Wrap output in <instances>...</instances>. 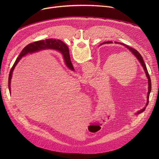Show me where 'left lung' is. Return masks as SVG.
<instances>
[{
	"instance_id": "obj_1",
	"label": "left lung",
	"mask_w": 159,
	"mask_h": 159,
	"mask_svg": "<svg viewBox=\"0 0 159 159\" xmlns=\"http://www.w3.org/2000/svg\"><path fill=\"white\" fill-rule=\"evenodd\" d=\"M112 43V42H111V41H107V42H106V43ZM115 43L117 44L118 43H117V42H115ZM120 44H122V45H123V46H126V48H127L128 49L130 50V51L131 52V53L137 58V59L139 61V62H140L142 66L143 67V68H144V71H145V73H146V74L147 78H148V99H147V103H146V106H147L148 104V103H149L148 100H149V94H150V92H151V90H152V82H151V79H150V77H149V73H148V70H147V68H146V64L144 63V60H143V57L141 56V55L139 53V52L137 51L136 49H133V48H131V47H129V46H127V45H126V44H123V43H120ZM145 109H146V107L143 108V110H141L140 111H138L137 113V115H139V113H142V112H143V111L145 110Z\"/></svg>"
}]
</instances>
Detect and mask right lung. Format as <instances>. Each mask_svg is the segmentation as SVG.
I'll use <instances>...</instances> for the list:
<instances>
[{"instance_id":"add662e5","label":"right lung","mask_w":159,"mask_h":159,"mask_svg":"<svg viewBox=\"0 0 159 159\" xmlns=\"http://www.w3.org/2000/svg\"><path fill=\"white\" fill-rule=\"evenodd\" d=\"M58 49L62 53L64 58V61L66 62V66L68 67L69 68H70L71 70H73V66L71 64V59H70V53H69V49L62 41L58 40V39H46L45 40H39L35 42V43H31L28 45H27L26 47H25L22 51L20 52V55L19 57L16 58V59L11 68L10 75H9V79H8V88H9V90L10 91L11 93V89H10V82L11 79V76H12V73L13 71L14 68H15V66L17 64L19 61L21 59V58L24 57V55H26L28 53H32V52H35L37 51H39V50L40 49Z\"/></svg>"}]
</instances>
